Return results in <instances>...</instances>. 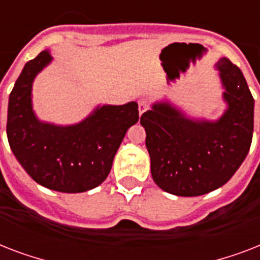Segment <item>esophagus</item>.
<instances>
[{"label": "esophagus", "mask_w": 260, "mask_h": 260, "mask_svg": "<svg viewBox=\"0 0 260 260\" xmlns=\"http://www.w3.org/2000/svg\"><path fill=\"white\" fill-rule=\"evenodd\" d=\"M148 109H150V101H148L147 98H142V100L139 101V113L143 114Z\"/></svg>", "instance_id": "obj_1"}]
</instances>
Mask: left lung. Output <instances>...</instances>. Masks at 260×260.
Here are the masks:
<instances>
[{"label": "left lung", "instance_id": "8db88e82", "mask_svg": "<svg viewBox=\"0 0 260 260\" xmlns=\"http://www.w3.org/2000/svg\"><path fill=\"white\" fill-rule=\"evenodd\" d=\"M216 67L225 91V113L216 121L191 120L169 102H156L140 117L155 183L167 193L196 197L230 181L250 151L254 98L230 59Z\"/></svg>", "mask_w": 260, "mask_h": 260}]
</instances>
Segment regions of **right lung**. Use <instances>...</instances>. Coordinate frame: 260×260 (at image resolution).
I'll return each instance as SVG.
<instances>
[{"label": "right lung", "instance_id": "1", "mask_svg": "<svg viewBox=\"0 0 260 260\" xmlns=\"http://www.w3.org/2000/svg\"><path fill=\"white\" fill-rule=\"evenodd\" d=\"M51 60L48 51L40 52L14 83L8 105V142L39 185L62 193H82L109 175L126 131L139 120L138 104L98 106L75 125L39 121L32 110V82Z\"/></svg>", "mask_w": 260, "mask_h": 260}]
</instances>
